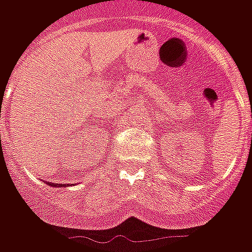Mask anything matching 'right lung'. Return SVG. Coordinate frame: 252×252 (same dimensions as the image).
Here are the masks:
<instances>
[{
    "label": "right lung",
    "instance_id": "1",
    "mask_svg": "<svg viewBox=\"0 0 252 252\" xmlns=\"http://www.w3.org/2000/svg\"><path fill=\"white\" fill-rule=\"evenodd\" d=\"M48 185H51V186H55V188H61V186H64V188H66V186H70V184H66V185H64V184H52V182H50V184H48Z\"/></svg>",
    "mask_w": 252,
    "mask_h": 252
}]
</instances>
